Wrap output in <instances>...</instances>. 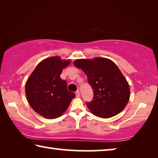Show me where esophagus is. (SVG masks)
I'll list each match as a JSON object with an SVG mask.
<instances>
[{
  "mask_svg": "<svg viewBox=\"0 0 158 158\" xmlns=\"http://www.w3.org/2000/svg\"><path fill=\"white\" fill-rule=\"evenodd\" d=\"M80 96H81V95H80V93H79V90H77V91L76 92V97L77 98H79Z\"/></svg>",
  "mask_w": 158,
  "mask_h": 158,
  "instance_id": "obj_1",
  "label": "esophagus"
}]
</instances>
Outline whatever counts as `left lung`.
<instances>
[{
  "instance_id": "8db88e82",
  "label": "left lung",
  "mask_w": 158,
  "mask_h": 158,
  "mask_svg": "<svg viewBox=\"0 0 158 158\" xmlns=\"http://www.w3.org/2000/svg\"><path fill=\"white\" fill-rule=\"evenodd\" d=\"M74 65L81 69L94 93L88 108L95 116L108 118L123 110L129 101V84L113 61L105 58L77 59Z\"/></svg>"
}]
</instances>
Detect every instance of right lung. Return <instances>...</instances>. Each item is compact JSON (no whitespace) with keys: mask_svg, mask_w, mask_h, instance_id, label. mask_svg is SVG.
Segmentation results:
<instances>
[{"mask_svg":"<svg viewBox=\"0 0 158 158\" xmlns=\"http://www.w3.org/2000/svg\"><path fill=\"white\" fill-rule=\"evenodd\" d=\"M70 61L61 60L60 56L47 58L37 65L26 83L28 104L46 118L60 117L75 97L74 93L67 90V82L60 77Z\"/></svg>","mask_w":158,"mask_h":158,"instance_id":"obj_1","label":"right lung"}]
</instances>
